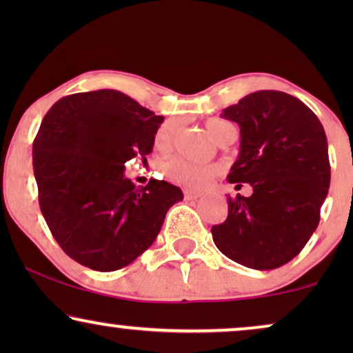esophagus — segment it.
I'll list each match as a JSON object with an SVG mask.
<instances>
[{"mask_svg":"<svg viewBox=\"0 0 353 353\" xmlns=\"http://www.w3.org/2000/svg\"><path fill=\"white\" fill-rule=\"evenodd\" d=\"M197 197H199V192H196V191H191V190H185V199H186V201L197 199Z\"/></svg>","mask_w":353,"mask_h":353,"instance_id":"esophagus-1","label":"esophagus"}]
</instances>
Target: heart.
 Masks as SVG:
<instances>
[{
  "label": "heart",
  "mask_w": 353,
  "mask_h": 353,
  "mask_svg": "<svg viewBox=\"0 0 353 353\" xmlns=\"http://www.w3.org/2000/svg\"><path fill=\"white\" fill-rule=\"evenodd\" d=\"M176 128L178 125L175 120L163 122L157 128L156 134H154V146H156V149H159V151H167L173 144V139H175ZM205 130L219 144L223 143L230 137H234V128L228 122L220 119L207 120ZM162 170L170 180L180 183V185L186 188H191V190H204L219 175L216 167L194 165V163L183 161V159H170V161L163 163Z\"/></svg>",
  "instance_id": "1"
}]
</instances>
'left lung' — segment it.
<instances>
[{"instance_id":"8db88e82","label":"left lung","mask_w":353,"mask_h":353,"mask_svg":"<svg viewBox=\"0 0 353 353\" xmlns=\"http://www.w3.org/2000/svg\"><path fill=\"white\" fill-rule=\"evenodd\" d=\"M241 130L230 183H249L252 194L228 196V216L212 226L221 254L254 270H273L303 249L320 223L331 181L323 125L301 99L262 90L223 109Z\"/></svg>"}]
</instances>
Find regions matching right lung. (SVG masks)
Segmentation results:
<instances>
[{
	"instance_id": "add662e5",
	"label": "right lung",
	"mask_w": 353,
	"mask_h": 353,
	"mask_svg": "<svg viewBox=\"0 0 353 353\" xmlns=\"http://www.w3.org/2000/svg\"><path fill=\"white\" fill-rule=\"evenodd\" d=\"M162 122L117 90L65 96L43 119L33 141L40 209L61 249L83 267H127L183 199L163 180L137 188L125 176V162L152 152Z\"/></svg>"
}]
</instances>
